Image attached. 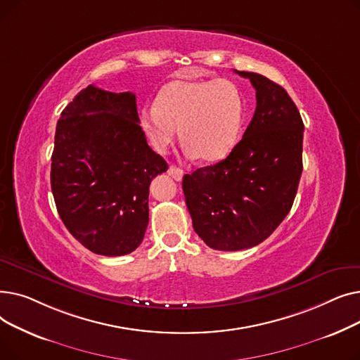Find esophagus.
<instances>
[{"mask_svg":"<svg viewBox=\"0 0 360 360\" xmlns=\"http://www.w3.org/2000/svg\"><path fill=\"white\" fill-rule=\"evenodd\" d=\"M167 174L172 176L175 181H181L182 176H184V170L176 167V166H174V165H170L169 169H167Z\"/></svg>","mask_w":360,"mask_h":360,"instance_id":"obj_1","label":"esophagus"}]
</instances>
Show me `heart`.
<instances>
[{
    "label": "heart",
    "mask_w": 360,
    "mask_h": 360,
    "mask_svg": "<svg viewBox=\"0 0 360 360\" xmlns=\"http://www.w3.org/2000/svg\"><path fill=\"white\" fill-rule=\"evenodd\" d=\"M243 113L242 93L233 82L179 79L162 87L156 103L141 110L140 122L156 150L165 151L176 140L178 127L188 156L217 162L235 148Z\"/></svg>",
    "instance_id": "heart-1"
}]
</instances>
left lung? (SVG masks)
<instances>
[{
  "label": "left lung",
  "mask_w": 360,
  "mask_h": 360,
  "mask_svg": "<svg viewBox=\"0 0 360 360\" xmlns=\"http://www.w3.org/2000/svg\"><path fill=\"white\" fill-rule=\"evenodd\" d=\"M235 72L255 89L254 117L228 158L182 179L194 231L219 251L267 239L289 214L302 175L304 122L288 91L261 74Z\"/></svg>",
  "instance_id": "8db88e82"
}]
</instances>
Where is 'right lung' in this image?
<instances>
[{"instance_id": "obj_1", "label": "right lung", "mask_w": 360, "mask_h": 360, "mask_svg": "<svg viewBox=\"0 0 360 360\" xmlns=\"http://www.w3.org/2000/svg\"><path fill=\"white\" fill-rule=\"evenodd\" d=\"M136 94L87 86L61 112L51 163L56 210L89 251L137 250L148 224V186L167 170L147 144Z\"/></svg>"}]
</instances>
